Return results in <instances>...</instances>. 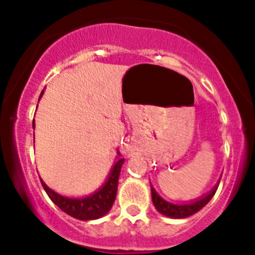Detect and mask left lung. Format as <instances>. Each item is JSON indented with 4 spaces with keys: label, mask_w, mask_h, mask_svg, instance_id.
Segmentation results:
<instances>
[{
    "label": "left lung",
    "mask_w": 255,
    "mask_h": 255,
    "mask_svg": "<svg viewBox=\"0 0 255 255\" xmlns=\"http://www.w3.org/2000/svg\"><path fill=\"white\" fill-rule=\"evenodd\" d=\"M151 200H153V204L155 206L156 211L161 215L166 216V217H171V218H186L189 216L194 215V213L199 212L202 207H205L208 204L211 199L213 197V195L216 194L217 191L218 184L208 192L207 195L205 196L200 197V199L195 200V201L190 202V204H182V205H175L171 204V202L165 201L164 199H161L156 191L154 190V187L151 186Z\"/></svg>",
    "instance_id": "obj_1"
}]
</instances>
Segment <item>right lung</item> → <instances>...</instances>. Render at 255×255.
I'll list each match as a JSON object with an SVG mask.
<instances>
[{"mask_svg":"<svg viewBox=\"0 0 255 255\" xmlns=\"http://www.w3.org/2000/svg\"><path fill=\"white\" fill-rule=\"evenodd\" d=\"M42 95L43 91L40 94V96ZM123 163H125V159L118 158L115 165H113L106 182L92 195L86 197H81V199H71V197L61 196L58 192L49 189L42 179H40V182H42L45 192L48 194L49 199L60 208L61 211L68 213L69 216L81 221L97 220V218L106 215L111 210L113 202H115L116 195H117L118 177H120L121 168H122Z\"/></svg>","mask_w":255,"mask_h":255,"instance_id":"right-lung-1","label":"right lung"}]
</instances>
